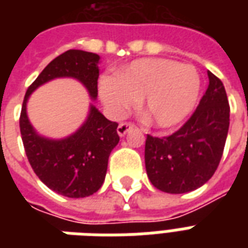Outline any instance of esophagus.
I'll use <instances>...</instances> for the list:
<instances>
[{
	"instance_id": "34e87169",
	"label": "esophagus",
	"mask_w": 248,
	"mask_h": 248,
	"mask_svg": "<svg viewBox=\"0 0 248 248\" xmlns=\"http://www.w3.org/2000/svg\"><path fill=\"white\" fill-rule=\"evenodd\" d=\"M133 127H134V124H127V122H124V124H119L118 129H117V133H118L119 137H124V135L127 134Z\"/></svg>"
}]
</instances>
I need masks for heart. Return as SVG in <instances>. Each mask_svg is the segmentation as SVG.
I'll return each instance as SVG.
<instances>
[{
    "instance_id": "obj_1",
    "label": "heart",
    "mask_w": 248,
    "mask_h": 248,
    "mask_svg": "<svg viewBox=\"0 0 248 248\" xmlns=\"http://www.w3.org/2000/svg\"><path fill=\"white\" fill-rule=\"evenodd\" d=\"M98 92L114 117L140 102L147 121L158 129H171L191 114L201 92L195 67L166 58H140L118 74L101 77Z\"/></svg>"
}]
</instances>
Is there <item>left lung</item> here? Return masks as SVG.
<instances>
[{"label": "left lung", "instance_id": "8db88e82", "mask_svg": "<svg viewBox=\"0 0 248 248\" xmlns=\"http://www.w3.org/2000/svg\"><path fill=\"white\" fill-rule=\"evenodd\" d=\"M208 87L191 118L172 135H147V177L161 191L185 194L197 190L218 167L230 126V106L222 81L207 71Z\"/></svg>", "mask_w": 248, "mask_h": 248}]
</instances>
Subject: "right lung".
Here are the masks:
<instances>
[{
    "mask_svg": "<svg viewBox=\"0 0 248 248\" xmlns=\"http://www.w3.org/2000/svg\"><path fill=\"white\" fill-rule=\"evenodd\" d=\"M101 57L83 50H67L54 58L37 77L25 94L19 129L30 166L50 190L67 198H85L103 185L110 153L118 145V124L108 121L94 103L85 122L73 134L53 140L37 133L30 124L26 105L31 93L57 78L81 82L92 101L98 95Z\"/></svg>",
    "mask_w": 248,
    "mask_h": 248,
    "instance_id": "right-lung-1",
    "label": "right lung"
}]
</instances>
